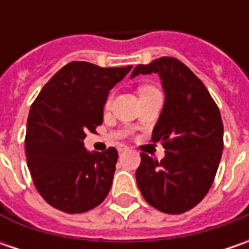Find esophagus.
<instances>
[{"label": "esophagus", "mask_w": 249, "mask_h": 249, "mask_svg": "<svg viewBox=\"0 0 249 249\" xmlns=\"http://www.w3.org/2000/svg\"><path fill=\"white\" fill-rule=\"evenodd\" d=\"M127 149H129L127 145H119V147H118V151H119V152H124V151H127Z\"/></svg>", "instance_id": "esophagus-1"}]
</instances>
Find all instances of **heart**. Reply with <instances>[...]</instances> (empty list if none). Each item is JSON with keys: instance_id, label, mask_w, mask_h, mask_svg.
<instances>
[{"instance_id": "1", "label": "heart", "mask_w": 249, "mask_h": 249, "mask_svg": "<svg viewBox=\"0 0 249 249\" xmlns=\"http://www.w3.org/2000/svg\"><path fill=\"white\" fill-rule=\"evenodd\" d=\"M148 89H152V87H142V89H141V90H140V91H142V90H148ZM110 100H112V98H110V97H108V100H107V102H105V105H107V107H109Z\"/></svg>"}]
</instances>
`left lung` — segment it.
I'll return each mask as SVG.
<instances>
[{
  "mask_svg": "<svg viewBox=\"0 0 249 249\" xmlns=\"http://www.w3.org/2000/svg\"><path fill=\"white\" fill-rule=\"evenodd\" d=\"M149 73H158L165 91L152 141L166 151L160 162L142 152L136 180L149 205L178 215L199 204L215 180L223 151V122L204 83L178 59L162 56L137 65L130 77Z\"/></svg>",
  "mask_w": 249,
  "mask_h": 249,
  "instance_id": "left-lung-1",
  "label": "left lung"
}]
</instances>
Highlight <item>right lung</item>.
<instances>
[{
  "label": "right lung",
  "instance_id": "add662e5",
  "mask_svg": "<svg viewBox=\"0 0 249 249\" xmlns=\"http://www.w3.org/2000/svg\"><path fill=\"white\" fill-rule=\"evenodd\" d=\"M130 69L74 61L55 73L33 102L24 140L27 166L53 208L83 213L108 196L118 151L89 152L83 140L102 123L109 90Z\"/></svg>",
  "mask_w": 249,
  "mask_h": 249
}]
</instances>
